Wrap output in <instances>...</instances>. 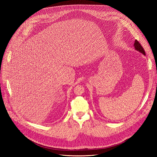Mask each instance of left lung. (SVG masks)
Listing matches in <instances>:
<instances>
[{"label":"left lung","mask_w":157,"mask_h":157,"mask_svg":"<svg viewBox=\"0 0 157 157\" xmlns=\"http://www.w3.org/2000/svg\"><path fill=\"white\" fill-rule=\"evenodd\" d=\"M133 47H134V48H135V49H136L137 51L140 52V53H142L144 55H145V51H144L143 47L141 46V44L139 43V42L137 40H136V41H134Z\"/></svg>","instance_id":"8db88e82"}]
</instances>
